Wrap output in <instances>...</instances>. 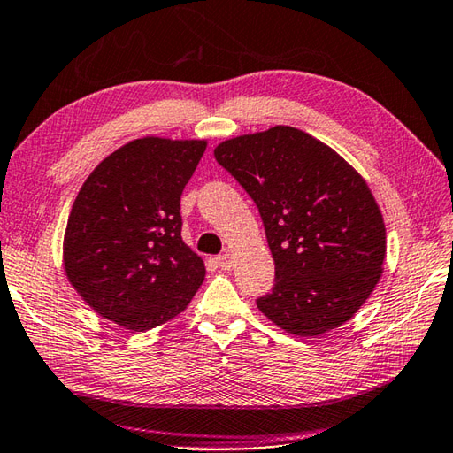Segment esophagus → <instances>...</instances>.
Instances as JSON below:
<instances>
[{"label":"esophagus","instance_id":"obj_1","mask_svg":"<svg viewBox=\"0 0 453 453\" xmlns=\"http://www.w3.org/2000/svg\"><path fill=\"white\" fill-rule=\"evenodd\" d=\"M217 265L220 267V270H230V267H233V256L230 254L217 256Z\"/></svg>","mask_w":453,"mask_h":453}]
</instances>
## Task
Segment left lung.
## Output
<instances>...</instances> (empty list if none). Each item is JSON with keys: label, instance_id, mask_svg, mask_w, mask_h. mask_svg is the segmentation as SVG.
Segmentation results:
<instances>
[{"label": "left lung", "instance_id": "left-lung-1", "mask_svg": "<svg viewBox=\"0 0 453 453\" xmlns=\"http://www.w3.org/2000/svg\"><path fill=\"white\" fill-rule=\"evenodd\" d=\"M215 158L264 220L275 283L257 309L299 338L342 326L383 273L385 223L365 180L330 146L288 125L228 138Z\"/></svg>", "mask_w": 453, "mask_h": 453}]
</instances>
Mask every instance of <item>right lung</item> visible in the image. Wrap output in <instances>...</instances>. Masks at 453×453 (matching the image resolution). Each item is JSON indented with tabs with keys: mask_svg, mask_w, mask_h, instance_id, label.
Segmentation results:
<instances>
[{
	"mask_svg": "<svg viewBox=\"0 0 453 453\" xmlns=\"http://www.w3.org/2000/svg\"><path fill=\"white\" fill-rule=\"evenodd\" d=\"M207 141L144 136L88 175L73 201L62 257L97 315L144 332L186 311L205 264L181 240L180 199Z\"/></svg>",
	"mask_w": 453,
	"mask_h": 453,
	"instance_id": "right-lung-1",
	"label": "right lung"
}]
</instances>
